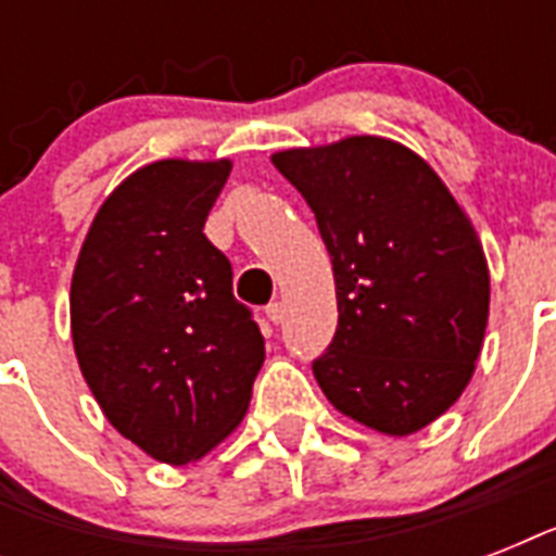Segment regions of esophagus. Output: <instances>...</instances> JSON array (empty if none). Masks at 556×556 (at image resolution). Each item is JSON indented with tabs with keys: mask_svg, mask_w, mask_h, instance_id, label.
<instances>
[{
	"mask_svg": "<svg viewBox=\"0 0 556 556\" xmlns=\"http://www.w3.org/2000/svg\"><path fill=\"white\" fill-rule=\"evenodd\" d=\"M265 314H268V320L274 323V326H279V323L286 320V308H282V303H270L268 308H265Z\"/></svg>",
	"mask_w": 556,
	"mask_h": 556,
	"instance_id": "34e87169",
	"label": "esophagus"
}]
</instances>
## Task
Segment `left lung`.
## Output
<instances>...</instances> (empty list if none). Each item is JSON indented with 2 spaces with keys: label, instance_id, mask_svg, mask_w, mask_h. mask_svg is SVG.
Here are the masks:
<instances>
[{
  "label": "left lung",
  "instance_id": "1",
  "mask_svg": "<svg viewBox=\"0 0 556 556\" xmlns=\"http://www.w3.org/2000/svg\"><path fill=\"white\" fill-rule=\"evenodd\" d=\"M270 164L314 210L334 270L338 331L314 361L329 404L413 435L456 404L482 355L491 270L439 173L404 143L349 135Z\"/></svg>",
  "mask_w": 556,
  "mask_h": 556
}]
</instances>
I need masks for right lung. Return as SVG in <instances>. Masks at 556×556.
<instances>
[{
	"label": "right lung",
	"mask_w": 556,
	"mask_h": 556,
	"mask_svg": "<svg viewBox=\"0 0 556 556\" xmlns=\"http://www.w3.org/2000/svg\"><path fill=\"white\" fill-rule=\"evenodd\" d=\"M230 159L135 169L91 218L72 274L74 355L106 421L155 462H199L242 424L265 364L233 270L204 230Z\"/></svg>",
	"instance_id": "obj_1"
}]
</instances>
